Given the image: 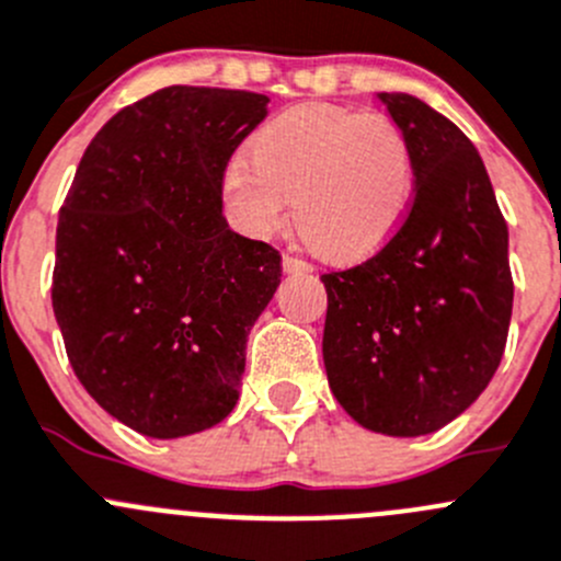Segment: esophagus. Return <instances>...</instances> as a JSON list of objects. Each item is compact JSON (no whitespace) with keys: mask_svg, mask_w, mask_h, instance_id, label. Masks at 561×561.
I'll list each match as a JSON object with an SVG mask.
<instances>
[{"mask_svg":"<svg viewBox=\"0 0 561 561\" xmlns=\"http://www.w3.org/2000/svg\"><path fill=\"white\" fill-rule=\"evenodd\" d=\"M282 268H285V274H312V265L301 257H293V254L282 257Z\"/></svg>","mask_w":561,"mask_h":561,"instance_id":"esophagus-1","label":"esophagus"}]
</instances>
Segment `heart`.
Returning <instances> with one entry per match:
<instances>
[{
    "instance_id": "1",
    "label": "heart",
    "mask_w": 561,
    "mask_h": 561,
    "mask_svg": "<svg viewBox=\"0 0 561 561\" xmlns=\"http://www.w3.org/2000/svg\"><path fill=\"white\" fill-rule=\"evenodd\" d=\"M225 219L252 241L296 219L331 260L358 263L391 243L416 197V156L400 123L331 103H301L257 128L219 181Z\"/></svg>"
}]
</instances>
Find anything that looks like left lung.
Wrapping results in <instances>:
<instances>
[{
    "instance_id": "obj_1",
    "label": "left lung",
    "mask_w": 561,
    "mask_h": 561,
    "mask_svg": "<svg viewBox=\"0 0 561 561\" xmlns=\"http://www.w3.org/2000/svg\"><path fill=\"white\" fill-rule=\"evenodd\" d=\"M416 156V197L389 247L323 274V362L367 431L425 436L491 383L513 314L507 221L469 136L405 92H380Z\"/></svg>"
}]
</instances>
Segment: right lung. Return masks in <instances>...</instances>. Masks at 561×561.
<instances>
[{
  "label": "right lung",
  "instance_id": "right-lung-1",
  "mask_svg": "<svg viewBox=\"0 0 561 561\" xmlns=\"http://www.w3.org/2000/svg\"><path fill=\"white\" fill-rule=\"evenodd\" d=\"M268 98L164 87L87 145L59 208L51 304L68 362L130 431L181 438L236 408L282 257L227 227L219 181Z\"/></svg>",
  "mask_w": 561,
  "mask_h": 561
}]
</instances>
